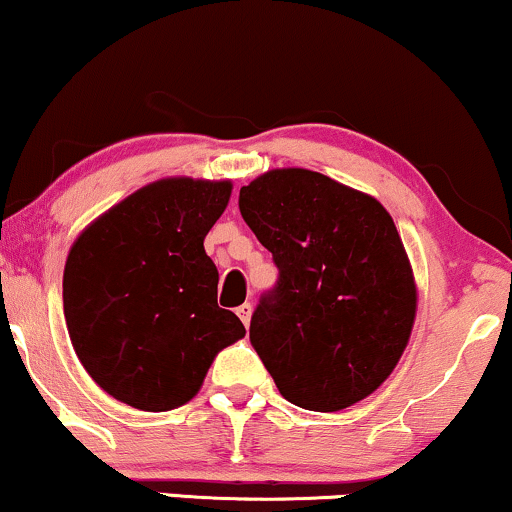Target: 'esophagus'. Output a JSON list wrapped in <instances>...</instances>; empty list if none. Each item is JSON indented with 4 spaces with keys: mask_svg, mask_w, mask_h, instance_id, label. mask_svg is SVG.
<instances>
[{
    "mask_svg": "<svg viewBox=\"0 0 512 512\" xmlns=\"http://www.w3.org/2000/svg\"><path fill=\"white\" fill-rule=\"evenodd\" d=\"M236 314L241 316V321L245 323V326H248L250 323V316H252V304L250 302H245V304H241V307L236 309Z\"/></svg>",
    "mask_w": 512,
    "mask_h": 512,
    "instance_id": "esophagus-1",
    "label": "esophagus"
}]
</instances>
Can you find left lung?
Returning <instances> with one entry per match:
<instances>
[{
	"label": "left lung",
	"instance_id": "left-lung-1",
	"mask_svg": "<svg viewBox=\"0 0 512 512\" xmlns=\"http://www.w3.org/2000/svg\"><path fill=\"white\" fill-rule=\"evenodd\" d=\"M238 208L278 269L250 319L278 392L326 413L378 390L416 316L411 264L387 210L300 167L250 181Z\"/></svg>",
	"mask_w": 512,
	"mask_h": 512
}]
</instances>
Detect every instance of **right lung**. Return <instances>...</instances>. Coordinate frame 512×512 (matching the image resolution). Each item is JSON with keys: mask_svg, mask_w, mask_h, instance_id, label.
I'll return each mask as SVG.
<instances>
[{"mask_svg": "<svg viewBox=\"0 0 512 512\" xmlns=\"http://www.w3.org/2000/svg\"><path fill=\"white\" fill-rule=\"evenodd\" d=\"M229 196V181H155L70 248V342L94 383L134 409L186 404L219 349L245 335L241 319L217 304L219 271L203 248Z\"/></svg>", "mask_w": 512, "mask_h": 512, "instance_id": "add662e5", "label": "right lung"}]
</instances>
